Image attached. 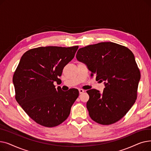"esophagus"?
<instances>
[{
	"label": "esophagus",
	"mask_w": 151,
	"mask_h": 151,
	"mask_svg": "<svg viewBox=\"0 0 151 151\" xmlns=\"http://www.w3.org/2000/svg\"><path fill=\"white\" fill-rule=\"evenodd\" d=\"M84 92V91L83 89H79V92H80V93H83Z\"/></svg>",
	"instance_id": "34e87169"
}]
</instances>
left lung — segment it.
<instances>
[{
    "label": "left lung",
    "mask_w": 151,
    "mask_h": 151,
    "mask_svg": "<svg viewBox=\"0 0 151 151\" xmlns=\"http://www.w3.org/2000/svg\"><path fill=\"white\" fill-rule=\"evenodd\" d=\"M76 58L105 86L102 93L87 91L89 99L86 106L92 119L102 125L119 121L137 97L141 75L133 52L115 43L101 42L79 49Z\"/></svg>",
    "instance_id": "8db88e82"
}]
</instances>
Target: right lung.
Returning a JSON list of instances; mask_svg holds the SVG:
<instances>
[{"mask_svg": "<svg viewBox=\"0 0 151 151\" xmlns=\"http://www.w3.org/2000/svg\"><path fill=\"white\" fill-rule=\"evenodd\" d=\"M78 46L38 47L21 57L13 77L15 98L27 115L37 124L53 127L68 117L79 96L76 89H55L62 70L72 60Z\"/></svg>", "mask_w": 151, "mask_h": 151, "instance_id": "right-lung-1", "label": "right lung"}]
</instances>
